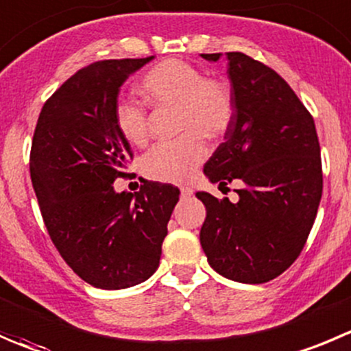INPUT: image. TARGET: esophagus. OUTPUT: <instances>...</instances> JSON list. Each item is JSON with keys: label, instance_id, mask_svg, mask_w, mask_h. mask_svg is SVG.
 I'll list each match as a JSON object with an SVG mask.
<instances>
[{"label": "esophagus", "instance_id": "34e87169", "mask_svg": "<svg viewBox=\"0 0 351 351\" xmlns=\"http://www.w3.org/2000/svg\"><path fill=\"white\" fill-rule=\"evenodd\" d=\"M181 195L184 196V198H189V196L193 195V189L188 188V186H182V188H181Z\"/></svg>", "mask_w": 351, "mask_h": 351}]
</instances>
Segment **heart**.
I'll use <instances>...</instances> for the list:
<instances>
[{"label": "heart", "mask_w": 351, "mask_h": 351, "mask_svg": "<svg viewBox=\"0 0 351 351\" xmlns=\"http://www.w3.org/2000/svg\"><path fill=\"white\" fill-rule=\"evenodd\" d=\"M149 105L176 106L179 139L153 148L143 160L146 178L169 184H182L205 162L208 138L226 134L234 119V95L220 79L205 77L203 70L181 60H165L149 69L138 86ZM115 122L122 136L134 146L149 143V119L139 103L120 99Z\"/></svg>", "instance_id": "heart-1"}]
</instances>
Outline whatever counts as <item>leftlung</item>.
Returning a JSON list of instances; mask_svg holds the SVG:
<instances>
[{"instance_id": "obj_1", "label": "left lung", "mask_w": 351, "mask_h": 351, "mask_svg": "<svg viewBox=\"0 0 351 351\" xmlns=\"http://www.w3.org/2000/svg\"><path fill=\"white\" fill-rule=\"evenodd\" d=\"M226 60L234 119L203 172L219 188L236 179L241 188L236 203L196 193L206 208L199 243L220 276L262 285L305 246L322 196L320 146L312 115L278 72L245 53Z\"/></svg>"}]
</instances>
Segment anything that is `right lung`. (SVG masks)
<instances>
[{"label":"right lung","mask_w":351,"mask_h":351,"mask_svg":"<svg viewBox=\"0 0 351 351\" xmlns=\"http://www.w3.org/2000/svg\"><path fill=\"white\" fill-rule=\"evenodd\" d=\"M153 58L103 60L75 72L45 103L32 138L31 179L49 238L95 288L123 289L152 278L179 202L170 184L113 189L132 158L115 122L120 86Z\"/></svg>","instance_id":"add662e5"}]
</instances>
